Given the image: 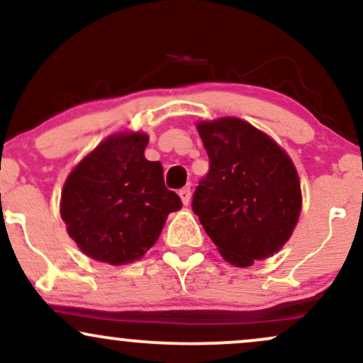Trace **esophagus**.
<instances>
[{
	"instance_id": "obj_1",
	"label": "esophagus",
	"mask_w": 363,
	"mask_h": 363,
	"mask_svg": "<svg viewBox=\"0 0 363 363\" xmlns=\"http://www.w3.org/2000/svg\"><path fill=\"white\" fill-rule=\"evenodd\" d=\"M179 196H181V199H182V203H184V205H189V201H191V187H182V189L179 191Z\"/></svg>"
}]
</instances>
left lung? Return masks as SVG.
I'll return each instance as SVG.
<instances>
[{
    "instance_id": "1",
    "label": "left lung",
    "mask_w": 363,
    "mask_h": 363,
    "mask_svg": "<svg viewBox=\"0 0 363 363\" xmlns=\"http://www.w3.org/2000/svg\"><path fill=\"white\" fill-rule=\"evenodd\" d=\"M210 158L193 194V211L218 251L235 266H251L290 239L302 196L290 157L242 119L198 124Z\"/></svg>"
}]
</instances>
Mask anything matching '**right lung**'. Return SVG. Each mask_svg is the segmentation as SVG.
Listing matches in <instances>:
<instances>
[{
    "instance_id": "right-lung-1",
    "label": "right lung",
    "mask_w": 363,
    "mask_h": 363,
    "mask_svg": "<svg viewBox=\"0 0 363 363\" xmlns=\"http://www.w3.org/2000/svg\"><path fill=\"white\" fill-rule=\"evenodd\" d=\"M148 136L102 141L66 179L61 216L86 256L109 264L140 259L157 242L181 198L165 187L160 162L145 158Z\"/></svg>"
}]
</instances>
